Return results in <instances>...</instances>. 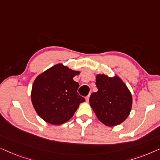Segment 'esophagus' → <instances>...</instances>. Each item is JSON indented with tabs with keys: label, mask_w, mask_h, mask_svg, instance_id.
I'll return each mask as SVG.
<instances>
[{
	"label": "esophagus",
	"mask_w": 160,
	"mask_h": 160,
	"mask_svg": "<svg viewBox=\"0 0 160 160\" xmlns=\"http://www.w3.org/2000/svg\"><path fill=\"white\" fill-rule=\"evenodd\" d=\"M85 99H86V101L87 102H88L89 101V95H87V97H86V98H85Z\"/></svg>",
	"instance_id": "34e87169"
}]
</instances>
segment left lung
I'll return each instance as SVG.
<instances>
[{"mask_svg": "<svg viewBox=\"0 0 160 160\" xmlns=\"http://www.w3.org/2000/svg\"><path fill=\"white\" fill-rule=\"evenodd\" d=\"M95 78L98 91L90 95L89 105L99 121L105 125H119L130 115L132 94L117 75L110 77L104 73L97 74Z\"/></svg>", "mask_w": 160, "mask_h": 160, "instance_id": "1", "label": "left lung"}]
</instances>
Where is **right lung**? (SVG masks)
<instances>
[{
    "label": "right lung",
    "instance_id": "add662e5",
    "mask_svg": "<svg viewBox=\"0 0 160 160\" xmlns=\"http://www.w3.org/2000/svg\"><path fill=\"white\" fill-rule=\"evenodd\" d=\"M80 73L58 63L36 78L30 98L35 111L43 121L54 125L64 124L85 101L77 92L79 84L73 80Z\"/></svg>",
    "mask_w": 160,
    "mask_h": 160
}]
</instances>
